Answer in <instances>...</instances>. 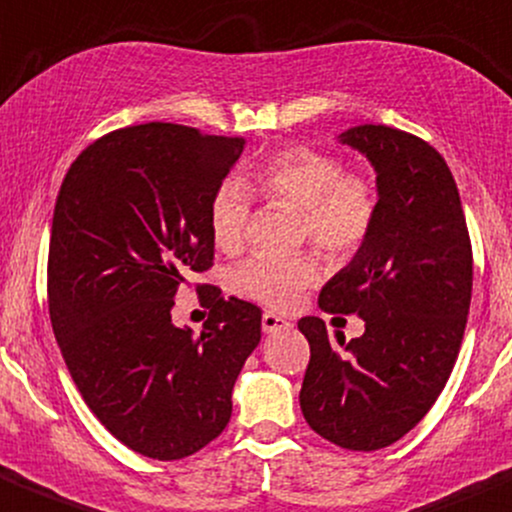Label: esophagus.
Segmentation results:
<instances>
[{
    "instance_id": "1",
    "label": "esophagus",
    "mask_w": 512,
    "mask_h": 512,
    "mask_svg": "<svg viewBox=\"0 0 512 512\" xmlns=\"http://www.w3.org/2000/svg\"><path fill=\"white\" fill-rule=\"evenodd\" d=\"M292 322H287L285 317L275 315V312H265L262 315V330L267 332V335H272V332H282V330H290Z\"/></svg>"
}]
</instances>
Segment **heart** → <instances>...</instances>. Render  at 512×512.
<instances>
[{
  "label": "heart",
  "mask_w": 512,
  "mask_h": 512,
  "mask_svg": "<svg viewBox=\"0 0 512 512\" xmlns=\"http://www.w3.org/2000/svg\"><path fill=\"white\" fill-rule=\"evenodd\" d=\"M252 180L267 200L300 212L302 235L330 255L357 250L375 225V187L365 177L347 175L342 160L327 152L290 147L262 162ZM247 220V190L235 180L222 182L207 207V227L217 250H240ZM317 277L320 267L307 255H255L232 270L230 285L237 295L285 310Z\"/></svg>",
  "instance_id": "heart-1"
}]
</instances>
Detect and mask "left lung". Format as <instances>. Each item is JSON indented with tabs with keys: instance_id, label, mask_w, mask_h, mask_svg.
<instances>
[{
	"instance_id": "left-lung-1",
	"label": "left lung",
	"mask_w": 512,
	"mask_h": 512,
	"mask_svg": "<svg viewBox=\"0 0 512 512\" xmlns=\"http://www.w3.org/2000/svg\"><path fill=\"white\" fill-rule=\"evenodd\" d=\"M375 170L377 215L355 257L320 292V310L355 312L365 332L337 345L320 317L300 390L307 425L347 450L388 448L425 418L453 372L473 292L458 185L438 150L385 124L337 137Z\"/></svg>"
}]
</instances>
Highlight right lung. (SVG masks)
I'll list each match as a JSON object with an SVG mask.
<instances>
[{"label": "right lung", "mask_w": 512, "mask_h": 512, "mask_svg": "<svg viewBox=\"0 0 512 512\" xmlns=\"http://www.w3.org/2000/svg\"><path fill=\"white\" fill-rule=\"evenodd\" d=\"M240 137L167 122L109 132L69 167L49 237V317L99 423L152 460L197 453L227 428L262 310L207 287L200 335L172 322L177 290L212 267L207 207ZM202 290V287H200Z\"/></svg>", "instance_id": "add662e5"}]
</instances>
